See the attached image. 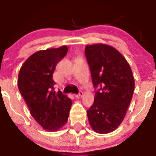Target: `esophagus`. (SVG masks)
<instances>
[{"mask_svg":"<svg viewBox=\"0 0 156 156\" xmlns=\"http://www.w3.org/2000/svg\"><path fill=\"white\" fill-rule=\"evenodd\" d=\"M83 93L82 91H80L78 95H75V97L77 98H80L83 97Z\"/></svg>","mask_w":156,"mask_h":156,"instance_id":"obj_1","label":"esophagus"}]
</instances>
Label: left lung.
Returning <instances> with one entry per match:
<instances>
[{"label": "left lung", "mask_w": 156, "mask_h": 156, "mask_svg": "<svg viewBox=\"0 0 156 156\" xmlns=\"http://www.w3.org/2000/svg\"><path fill=\"white\" fill-rule=\"evenodd\" d=\"M85 53L95 91L94 102L87 111L95 133H109L122 123L134 92L135 80L128 61L115 48L103 43L88 45Z\"/></svg>", "instance_id": "8db88e82"}]
</instances>
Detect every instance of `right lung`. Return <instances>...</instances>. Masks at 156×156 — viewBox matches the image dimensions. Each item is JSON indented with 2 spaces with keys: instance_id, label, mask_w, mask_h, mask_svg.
Segmentation results:
<instances>
[{
  "instance_id": "right-lung-1",
  "label": "right lung",
  "mask_w": 156,
  "mask_h": 156,
  "mask_svg": "<svg viewBox=\"0 0 156 156\" xmlns=\"http://www.w3.org/2000/svg\"><path fill=\"white\" fill-rule=\"evenodd\" d=\"M66 45L39 51L20 68L18 86L30 115L47 131H57L67 123L72 101L55 91L53 74L57 63L67 54Z\"/></svg>"
}]
</instances>
